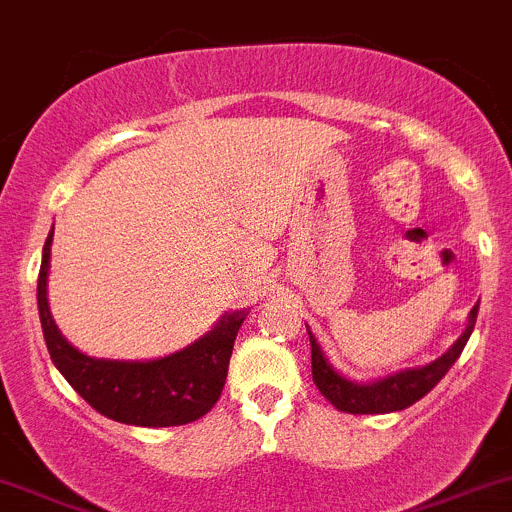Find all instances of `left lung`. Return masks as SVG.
I'll use <instances>...</instances> for the list:
<instances>
[{"label":"left lung","instance_id":"8db88e82","mask_svg":"<svg viewBox=\"0 0 512 512\" xmlns=\"http://www.w3.org/2000/svg\"><path fill=\"white\" fill-rule=\"evenodd\" d=\"M476 317L478 304L468 314V324L461 337L453 342V347L446 354L438 356L436 361L414 366V369L394 371V374L381 376V379L374 381H352L344 374H339L332 366V361L327 359L324 349L319 347L312 329L307 327L309 344H312V379L317 384V389L322 391L324 399L332 401L344 414H391V411L409 409L411 404L423 399L446 376V371L456 364L463 347H466L468 337H471L473 327H476Z\"/></svg>","mask_w":512,"mask_h":512}]
</instances>
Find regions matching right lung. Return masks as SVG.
Listing matches in <instances>:
<instances>
[{"instance_id":"right-lung-1","label":"right lung","mask_w":512,"mask_h":512,"mask_svg":"<svg viewBox=\"0 0 512 512\" xmlns=\"http://www.w3.org/2000/svg\"><path fill=\"white\" fill-rule=\"evenodd\" d=\"M51 237L54 230L46 237L41 252L36 304L51 361L76 394L89 401L98 414L128 426H183L208 414L223 394L232 344L237 329L245 322L247 309L225 312L208 334L168 356L143 361L96 359L79 352L51 317L46 297Z\"/></svg>"}]
</instances>
